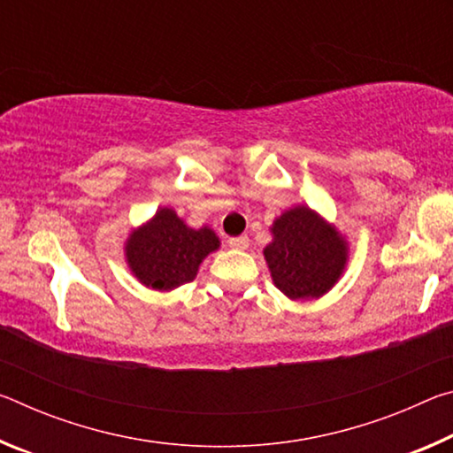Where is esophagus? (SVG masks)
Returning <instances> with one entry per match:
<instances>
[{
	"instance_id": "1",
	"label": "esophagus",
	"mask_w": 453,
	"mask_h": 453,
	"mask_svg": "<svg viewBox=\"0 0 453 453\" xmlns=\"http://www.w3.org/2000/svg\"><path fill=\"white\" fill-rule=\"evenodd\" d=\"M227 243H229V248H234V250H248L250 248V240L245 235L229 237Z\"/></svg>"
}]
</instances>
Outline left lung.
Segmentation results:
<instances>
[{
  "label": "left lung",
  "mask_w": 453,
  "mask_h": 453,
  "mask_svg": "<svg viewBox=\"0 0 453 453\" xmlns=\"http://www.w3.org/2000/svg\"><path fill=\"white\" fill-rule=\"evenodd\" d=\"M273 240L264 250L272 280L289 300L324 296L340 280L348 262V243L334 226L305 205L273 221Z\"/></svg>",
  "instance_id": "left-lung-1"
}]
</instances>
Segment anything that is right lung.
<instances>
[{
	"label": "right lung",
	"mask_w": 453,
	"mask_h": 453,
	"mask_svg": "<svg viewBox=\"0 0 453 453\" xmlns=\"http://www.w3.org/2000/svg\"><path fill=\"white\" fill-rule=\"evenodd\" d=\"M219 248L210 227L191 229L170 208L159 210L126 243L129 270L143 286L170 291L197 275L203 257Z\"/></svg>",
	"instance_id": "1"
}]
</instances>
